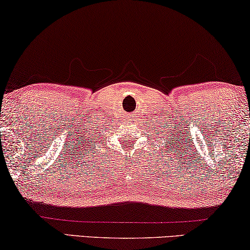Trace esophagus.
I'll return each instance as SVG.
<instances>
[{
	"label": "esophagus",
	"instance_id": "esophagus-1",
	"mask_svg": "<svg viewBox=\"0 0 250 250\" xmlns=\"http://www.w3.org/2000/svg\"><path fill=\"white\" fill-rule=\"evenodd\" d=\"M133 119H135V114H128V120L129 121H132L133 120Z\"/></svg>",
	"mask_w": 250,
	"mask_h": 250
}]
</instances>
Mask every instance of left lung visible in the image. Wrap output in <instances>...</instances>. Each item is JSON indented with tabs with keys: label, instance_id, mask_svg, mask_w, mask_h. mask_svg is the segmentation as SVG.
Returning <instances> with one entry per match:
<instances>
[{
	"label": "left lung",
	"instance_id": "obj_1",
	"mask_svg": "<svg viewBox=\"0 0 250 250\" xmlns=\"http://www.w3.org/2000/svg\"><path fill=\"white\" fill-rule=\"evenodd\" d=\"M170 143H171V142H170ZM167 147H168V145H167V146H165V148H167ZM171 149H174V148H173V146H171ZM164 152H167V150H164ZM171 152H172V150H171Z\"/></svg>",
	"mask_w": 250,
	"mask_h": 250
}]
</instances>
